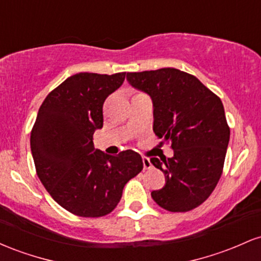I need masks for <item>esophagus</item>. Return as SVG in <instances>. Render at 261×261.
I'll return each instance as SVG.
<instances>
[{"label":"esophagus","instance_id":"esophagus-1","mask_svg":"<svg viewBox=\"0 0 261 261\" xmlns=\"http://www.w3.org/2000/svg\"><path fill=\"white\" fill-rule=\"evenodd\" d=\"M142 162H143V168H145V169L152 168V163H151V161L148 160V158L143 157V158H142Z\"/></svg>","mask_w":261,"mask_h":261}]
</instances>
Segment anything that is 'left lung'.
I'll use <instances>...</instances> for the list:
<instances>
[{"mask_svg": "<svg viewBox=\"0 0 261 261\" xmlns=\"http://www.w3.org/2000/svg\"><path fill=\"white\" fill-rule=\"evenodd\" d=\"M134 88L153 103V131L172 142V158H151L166 185L151 193L162 208L187 212L211 195L223 170L229 127L223 104L193 74L176 68L127 72Z\"/></svg>", "mask_w": 261, "mask_h": 261, "instance_id": "left-lung-1", "label": "left lung"}]
</instances>
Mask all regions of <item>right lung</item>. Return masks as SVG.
<instances>
[{
    "instance_id": "add662e5",
    "label": "right lung",
    "mask_w": 261,
    "mask_h": 261,
    "mask_svg": "<svg viewBox=\"0 0 261 261\" xmlns=\"http://www.w3.org/2000/svg\"><path fill=\"white\" fill-rule=\"evenodd\" d=\"M126 72H81L45 98L31 134L37 174L61 207L81 217H101L120 201L122 189L143 168L137 152L110 155L94 148L103 127V104Z\"/></svg>"
}]
</instances>
